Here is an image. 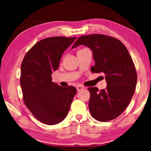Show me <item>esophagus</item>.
<instances>
[{
	"label": "esophagus",
	"instance_id": "esophagus-1",
	"mask_svg": "<svg viewBox=\"0 0 151 151\" xmlns=\"http://www.w3.org/2000/svg\"><path fill=\"white\" fill-rule=\"evenodd\" d=\"M84 86H82L79 85V86H77V91H80L84 89Z\"/></svg>",
	"mask_w": 151,
	"mask_h": 151
}]
</instances>
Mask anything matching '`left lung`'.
Listing matches in <instances>:
<instances>
[{
	"label": "left lung",
	"mask_w": 151,
	"mask_h": 151,
	"mask_svg": "<svg viewBox=\"0 0 151 151\" xmlns=\"http://www.w3.org/2000/svg\"><path fill=\"white\" fill-rule=\"evenodd\" d=\"M84 45L93 52V73H102L106 82L105 89L90 87L88 108L93 118L100 122L120 115L135 93L137 76L135 65L126 47L117 39L102 34L79 37L71 49Z\"/></svg>",
	"instance_id": "8db88e82"
}]
</instances>
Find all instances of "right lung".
<instances>
[{"label":"right lung","instance_id":"1","mask_svg":"<svg viewBox=\"0 0 151 151\" xmlns=\"http://www.w3.org/2000/svg\"><path fill=\"white\" fill-rule=\"evenodd\" d=\"M76 38L57 36L41 40L30 49L22 62L20 83L24 102L33 115L45 124L61 122L77 93L74 86L63 87L51 79L64 51Z\"/></svg>","mask_w":151,"mask_h":151}]
</instances>
